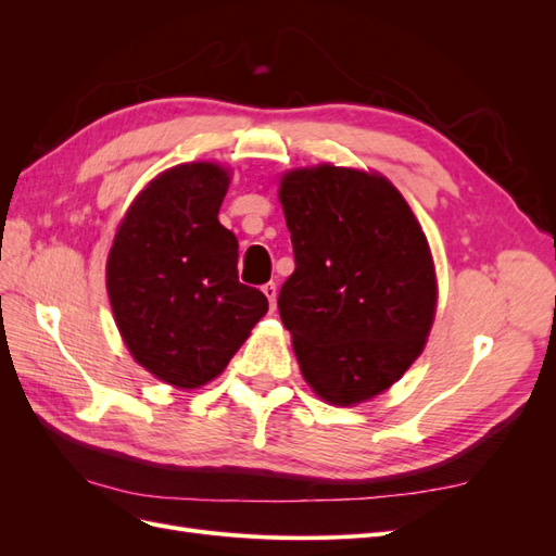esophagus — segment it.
I'll return each instance as SVG.
<instances>
[{
	"mask_svg": "<svg viewBox=\"0 0 556 556\" xmlns=\"http://www.w3.org/2000/svg\"><path fill=\"white\" fill-rule=\"evenodd\" d=\"M262 292L266 294V299H268V304H271V308H276V296H278L276 282H266V285H262Z\"/></svg>",
	"mask_w": 556,
	"mask_h": 556,
	"instance_id": "esophagus-1",
	"label": "esophagus"
}]
</instances>
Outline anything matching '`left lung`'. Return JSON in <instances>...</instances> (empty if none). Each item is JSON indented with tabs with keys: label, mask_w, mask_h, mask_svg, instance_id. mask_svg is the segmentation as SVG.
Masks as SVG:
<instances>
[{
	"label": "left lung",
	"mask_w": 556,
	"mask_h": 556,
	"mask_svg": "<svg viewBox=\"0 0 556 556\" xmlns=\"http://www.w3.org/2000/svg\"><path fill=\"white\" fill-rule=\"evenodd\" d=\"M294 274L278 311L319 399L352 406L392 387L422 352L435 271L422 227L380 174L319 164L280 180Z\"/></svg>",
	"instance_id": "left-lung-1"
}]
</instances>
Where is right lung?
I'll list each match as a JSON object with an SVG mask.
<instances>
[{"label":"right lung","mask_w":556,"mask_h":556,"mask_svg":"<svg viewBox=\"0 0 556 556\" xmlns=\"http://www.w3.org/2000/svg\"><path fill=\"white\" fill-rule=\"evenodd\" d=\"M229 172L180 164L148 182L106 264L115 325L155 378L194 390L225 371L268 301L239 280V241L220 225Z\"/></svg>","instance_id":"obj_1"}]
</instances>
